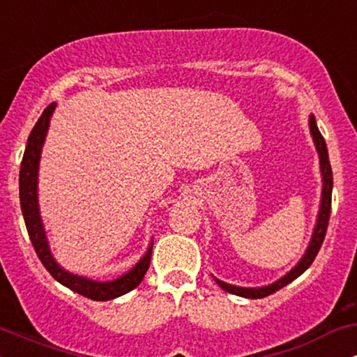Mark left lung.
Masks as SVG:
<instances>
[{
	"mask_svg": "<svg viewBox=\"0 0 357 357\" xmlns=\"http://www.w3.org/2000/svg\"><path fill=\"white\" fill-rule=\"evenodd\" d=\"M310 132H312L315 147H317L319 158H321V171H322V179H324V186H322V202H321V211H319V218H317V225H315V230L312 235V240H310L309 248H307L304 258L298 261V265L296 268L290 270L289 273L284 278L275 282V284L268 285V287H260V289H243V287H235L230 284H225V282L218 280V285L227 292L233 294V296H240V297H247V298H264L270 296V294H275L277 290H280L282 287H285L287 284H290L292 280L304 273L307 268L312 265V261L317 257L319 250L322 247V241L326 238V231H327V225H329V216H331V202H333V169H331V162H329V154H327V146L326 141H324L322 134L319 132L317 126H315V119L310 117Z\"/></svg>",
	"mask_w": 357,
	"mask_h": 357,
	"instance_id": "left-lung-1",
	"label": "left lung"
}]
</instances>
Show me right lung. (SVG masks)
<instances>
[{"label": "right lung", "mask_w": 357, "mask_h": 357, "mask_svg": "<svg viewBox=\"0 0 357 357\" xmlns=\"http://www.w3.org/2000/svg\"><path fill=\"white\" fill-rule=\"evenodd\" d=\"M55 102H52L43 114L40 116L33 129H31L30 137H28L26 149H24L22 167H20V204H22L24 225H26L28 235H30L31 243L38 255L40 261L43 267L50 272V275L60 282L61 285L68 287L73 292L80 294V296L92 298V301H110L124 296V294L130 292L132 289L141 284L144 278L147 268L151 264V253H153V245H151L147 253L141 261L132 270L126 273V275L119 277L117 280L112 282H96L89 280L85 277L72 275V273L65 272L56 265L53 260L50 248H48L47 236H45L42 220H40L38 213V199H36V181H38V162H40V153H42V146L47 136L48 124H50V117L55 109Z\"/></svg>", "instance_id": "add662e5"}]
</instances>
